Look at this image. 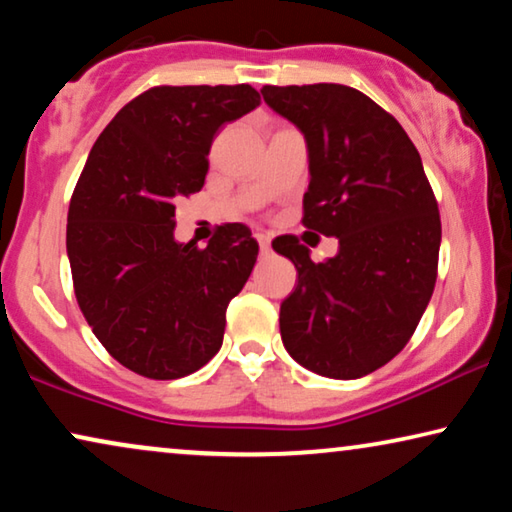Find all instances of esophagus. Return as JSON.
<instances>
[{"instance_id":"obj_1","label":"esophagus","mask_w":512,"mask_h":512,"mask_svg":"<svg viewBox=\"0 0 512 512\" xmlns=\"http://www.w3.org/2000/svg\"><path fill=\"white\" fill-rule=\"evenodd\" d=\"M258 247H261V254H268L270 251V235L268 233H256Z\"/></svg>"}]
</instances>
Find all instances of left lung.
<instances>
[{
  "mask_svg": "<svg viewBox=\"0 0 512 512\" xmlns=\"http://www.w3.org/2000/svg\"><path fill=\"white\" fill-rule=\"evenodd\" d=\"M261 93L305 135L303 223L340 244L333 258L314 263L296 235L272 242L298 270L296 289L279 307L282 342L312 373L356 380L408 345L429 305L438 202L415 144L368 95L340 83Z\"/></svg>",
  "mask_w": 512,
  "mask_h": 512,
  "instance_id": "left-lung-1",
  "label": "left lung"
}]
</instances>
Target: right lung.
Listing matches in <instances>:
<instances>
[{
  "instance_id": "1",
  "label": "right lung",
  "mask_w": 512,
  "mask_h": 512,
  "mask_svg": "<svg viewBox=\"0 0 512 512\" xmlns=\"http://www.w3.org/2000/svg\"><path fill=\"white\" fill-rule=\"evenodd\" d=\"M261 95L240 86H156L118 111L88 153L67 214L74 293L95 338L151 380L200 370L221 349L226 307L254 270L242 223L205 249L174 240V202L198 193L223 125Z\"/></svg>"
}]
</instances>
